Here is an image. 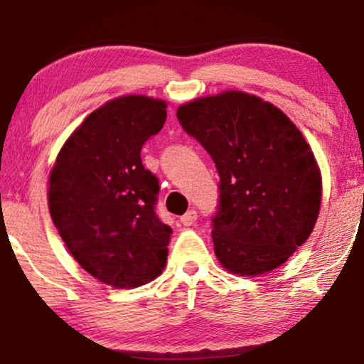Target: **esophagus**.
Masks as SVG:
<instances>
[{"mask_svg": "<svg viewBox=\"0 0 364 364\" xmlns=\"http://www.w3.org/2000/svg\"><path fill=\"white\" fill-rule=\"evenodd\" d=\"M196 219H198V213L194 211V209H189V211L184 214V216H181V224L183 226H194V223H196Z\"/></svg>", "mask_w": 364, "mask_h": 364, "instance_id": "1", "label": "esophagus"}]
</instances>
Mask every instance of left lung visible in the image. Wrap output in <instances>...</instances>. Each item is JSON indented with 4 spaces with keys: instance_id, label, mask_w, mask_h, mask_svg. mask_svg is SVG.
<instances>
[{
    "instance_id": "8db88e82",
    "label": "left lung",
    "mask_w": 364,
    "mask_h": 364,
    "mask_svg": "<svg viewBox=\"0 0 364 364\" xmlns=\"http://www.w3.org/2000/svg\"><path fill=\"white\" fill-rule=\"evenodd\" d=\"M176 117L221 178L213 219L219 262L242 277L280 267L320 213L321 173L305 136L282 110L242 90L199 97Z\"/></svg>"
}]
</instances>
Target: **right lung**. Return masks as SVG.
<instances>
[{
	"label": "right lung",
	"instance_id": "add662e5",
	"mask_svg": "<svg viewBox=\"0 0 364 364\" xmlns=\"http://www.w3.org/2000/svg\"><path fill=\"white\" fill-rule=\"evenodd\" d=\"M165 120V100L112 99L70 133L50 170L49 213L65 247L115 289L145 285L165 269L171 228L156 216L160 184L140 156Z\"/></svg>",
	"mask_w": 364,
	"mask_h": 364
}]
</instances>
